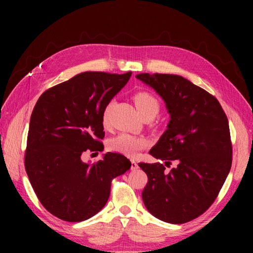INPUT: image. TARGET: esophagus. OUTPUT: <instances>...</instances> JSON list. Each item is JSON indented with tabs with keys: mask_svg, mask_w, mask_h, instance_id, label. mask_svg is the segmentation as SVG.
Instances as JSON below:
<instances>
[{
	"mask_svg": "<svg viewBox=\"0 0 253 253\" xmlns=\"http://www.w3.org/2000/svg\"><path fill=\"white\" fill-rule=\"evenodd\" d=\"M138 169V163L134 160H131V169Z\"/></svg>",
	"mask_w": 253,
	"mask_h": 253,
	"instance_id": "esophagus-1",
	"label": "esophagus"
}]
</instances>
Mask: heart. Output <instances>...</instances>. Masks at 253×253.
I'll return each instance as SVG.
<instances>
[{"mask_svg":"<svg viewBox=\"0 0 253 253\" xmlns=\"http://www.w3.org/2000/svg\"><path fill=\"white\" fill-rule=\"evenodd\" d=\"M134 101L139 110V113L143 116H147V115H156L160 110V100L153 95L152 92L146 90H139L134 93ZM110 104L105 107L104 111H102L101 122L105 128L109 127V111H110ZM149 145L147 138L143 136H136L132 134H128V132H121V134L116 135L109 140L108 147L110 151L117 152L124 154L126 156L134 157L144 148H146Z\"/></svg>","mask_w":253,"mask_h":253,"instance_id":"b5f03b06","label":"heart"}]
</instances>
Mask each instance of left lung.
<instances>
[{"label":"left lung","instance_id":"8db88e82","mask_svg":"<svg viewBox=\"0 0 253 253\" xmlns=\"http://www.w3.org/2000/svg\"><path fill=\"white\" fill-rule=\"evenodd\" d=\"M136 78L155 89L170 114L168 130L149 151L165 164H138L148 177L144 204L157 219L186 223L211 207L231 169L228 117L215 97L181 76L145 72Z\"/></svg>","mask_w":253,"mask_h":253}]
</instances>
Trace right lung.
<instances>
[{"label": "right lung", "instance_id": "add662e5", "mask_svg": "<svg viewBox=\"0 0 253 253\" xmlns=\"http://www.w3.org/2000/svg\"><path fill=\"white\" fill-rule=\"evenodd\" d=\"M130 76L83 72L46 89L34 106L25 170L40 203L60 220L95 215L109 199L113 179L130 169V161L118 153L93 164L81 161L84 152L104 148L102 111Z\"/></svg>", "mask_w": 253, "mask_h": 253}]
</instances>
